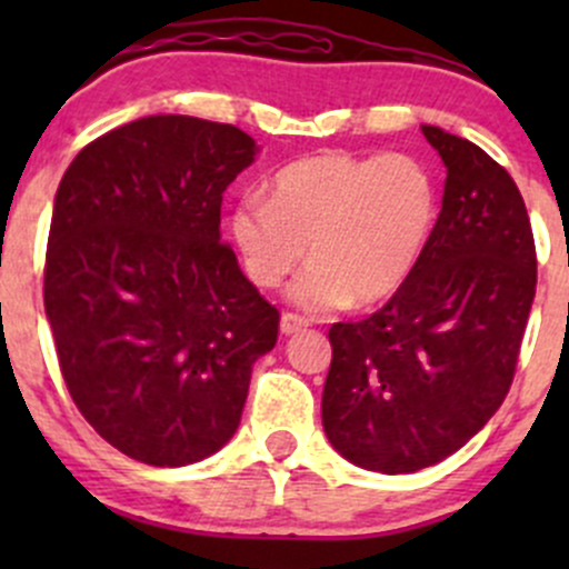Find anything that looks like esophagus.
I'll return each instance as SVG.
<instances>
[{"label": "esophagus", "mask_w": 569, "mask_h": 569, "mask_svg": "<svg viewBox=\"0 0 569 569\" xmlns=\"http://www.w3.org/2000/svg\"><path fill=\"white\" fill-rule=\"evenodd\" d=\"M306 327L308 319L297 317V313H283V317H280V332H283V336H295V332L306 330Z\"/></svg>", "instance_id": "esophagus-1"}]
</instances>
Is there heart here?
<instances>
[{
  "instance_id": "1",
  "label": "heart",
  "mask_w": 569,
  "mask_h": 569,
  "mask_svg": "<svg viewBox=\"0 0 569 569\" xmlns=\"http://www.w3.org/2000/svg\"><path fill=\"white\" fill-rule=\"evenodd\" d=\"M435 222L438 181L423 159L321 151L280 168L269 198H244L231 214V237L263 289L283 283L311 244V267L289 297L327 313L393 297L416 272Z\"/></svg>"
}]
</instances>
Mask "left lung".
<instances>
[{
  "instance_id": "obj_1",
  "label": "left lung",
  "mask_w": 569,
  "mask_h": 569,
  "mask_svg": "<svg viewBox=\"0 0 569 569\" xmlns=\"http://www.w3.org/2000/svg\"><path fill=\"white\" fill-rule=\"evenodd\" d=\"M446 164L443 209L416 272L363 321L330 327L321 423L377 473H416L462 449L501 407L537 289L512 176L470 140L421 126Z\"/></svg>"
}]
</instances>
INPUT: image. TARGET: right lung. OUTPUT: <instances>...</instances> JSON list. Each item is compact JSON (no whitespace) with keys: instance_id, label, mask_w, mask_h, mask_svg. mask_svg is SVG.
I'll return each instance as SVG.
<instances>
[{"instance_id":"add662e5","label":"right lung","mask_w":569,"mask_h":569,"mask_svg":"<svg viewBox=\"0 0 569 569\" xmlns=\"http://www.w3.org/2000/svg\"><path fill=\"white\" fill-rule=\"evenodd\" d=\"M256 153L231 123L148 114L84 146L57 187L43 302L62 380L137 462L220 451L278 341V308L220 242L222 192Z\"/></svg>"}]
</instances>
